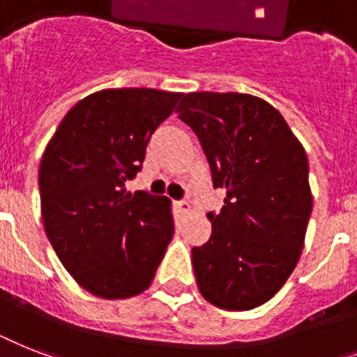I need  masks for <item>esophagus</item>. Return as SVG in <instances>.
Returning a JSON list of instances; mask_svg holds the SVG:
<instances>
[{"label":"esophagus","mask_w":357,"mask_h":357,"mask_svg":"<svg viewBox=\"0 0 357 357\" xmlns=\"http://www.w3.org/2000/svg\"><path fill=\"white\" fill-rule=\"evenodd\" d=\"M176 209H178L179 213H189L190 204L187 200H179V202H176Z\"/></svg>","instance_id":"obj_1"}]
</instances>
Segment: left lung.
<instances>
[{
  "instance_id": "obj_1",
  "label": "left lung",
  "mask_w": 357,
  "mask_h": 357,
  "mask_svg": "<svg viewBox=\"0 0 357 357\" xmlns=\"http://www.w3.org/2000/svg\"><path fill=\"white\" fill-rule=\"evenodd\" d=\"M202 144L213 187L226 190L213 234L192 248L204 298L224 310L257 307L287 282L311 217L307 155L283 116L261 98L190 92L176 109Z\"/></svg>"
}]
</instances>
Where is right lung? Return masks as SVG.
I'll list each match as a JSON object with an SVG mask.
<instances>
[{"mask_svg":"<svg viewBox=\"0 0 357 357\" xmlns=\"http://www.w3.org/2000/svg\"><path fill=\"white\" fill-rule=\"evenodd\" d=\"M181 96L155 89L94 92L70 109L44 151V229L64 268L96 296L142 293L172 241L168 198L131 195L126 183Z\"/></svg>","mask_w":357,"mask_h":357,"instance_id":"right-lung-1","label":"right lung"}]
</instances>
